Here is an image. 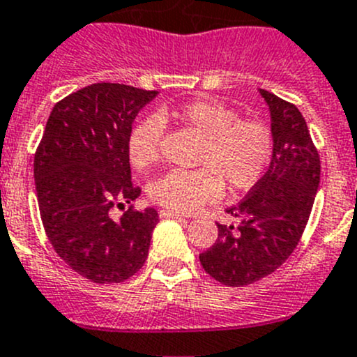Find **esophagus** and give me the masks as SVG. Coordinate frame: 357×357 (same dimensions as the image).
I'll return each instance as SVG.
<instances>
[{
    "mask_svg": "<svg viewBox=\"0 0 357 357\" xmlns=\"http://www.w3.org/2000/svg\"><path fill=\"white\" fill-rule=\"evenodd\" d=\"M160 218L162 219H183V218H186V215H183L181 212H174V211H167V208H164V211H160Z\"/></svg>",
    "mask_w": 357,
    "mask_h": 357,
    "instance_id": "esophagus-1",
    "label": "esophagus"
}]
</instances>
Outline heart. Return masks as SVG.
<instances>
[{"label":"heart","instance_id":"b5f03b06","mask_svg":"<svg viewBox=\"0 0 357 357\" xmlns=\"http://www.w3.org/2000/svg\"><path fill=\"white\" fill-rule=\"evenodd\" d=\"M167 117L183 122L204 136L195 171L174 169L149 185V197L167 211H195L222 195L225 181L231 192H243L259 183L268 171L275 150L273 132L266 122L240 119L238 112L218 100L199 98L172 112L162 110L132 126L128 136L129 162L138 171L160 158V143Z\"/></svg>","mask_w":357,"mask_h":357}]
</instances>
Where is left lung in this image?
Wrapping results in <instances>:
<instances>
[{
    "label": "left lung",
    "mask_w": 357,
    "mask_h": 357,
    "mask_svg": "<svg viewBox=\"0 0 357 357\" xmlns=\"http://www.w3.org/2000/svg\"><path fill=\"white\" fill-rule=\"evenodd\" d=\"M271 117L275 150L259 183L236 207L238 226L219 225L215 243L200 254L214 280L243 287L271 275L290 257L304 233L319 186V155L298 109L259 89Z\"/></svg>",
    "instance_id": "8db88e82"
}]
</instances>
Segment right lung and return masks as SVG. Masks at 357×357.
Here are the masks:
<instances>
[{
    "instance_id": "add662e5",
    "label": "right lung",
    "mask_w": 357,
    "mask_h": 357,
    "mask_svg": "<svg viewBox=\"0 0 357 357\" xmlns=\"http://www.w3.org/2000/svg\"><path fill=\"white\" fill-rule=\"evenodd\" d=\"M157 91L98 82L53 107L34 157L41 221L56 254L95 283H119L142 269L158 222L153 207L128 208L139 188L131 181L128 136Z\"/></svg>"
}]
</instances>
